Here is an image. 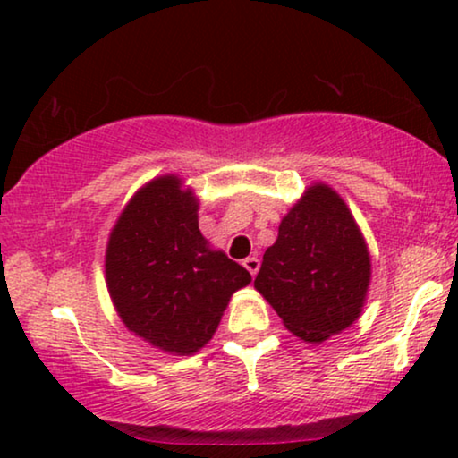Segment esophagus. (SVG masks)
Here are the masks:
<instances>
[{
	"instance_id": "esophagus-1",
	"label": "esophagus",
	"mask_w": 458,
	"mask_h": 458,
	"mask_svg": "<svg viewBox=\"0 0 458 458\" xmlns=\"http://www.w3.org/2000/svg\"><path fill=\"white\" fill-rule=\"evenodd\" d=\"M242 265H243V267H246V268H248V271H250V275H252V277H254V275H256V273H259V268H260V260H259V259H256V256H248V259H246V260H243V262H242Z\"/></svg>"
}]
</instances>
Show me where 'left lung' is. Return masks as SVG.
Here are the masks:
<instances>
[{"label":"left lung","mask_w":458,"mask_h":458,"mask_svg":"<svg viewBox=\"0 0 458 458\" xmlns=\"http://www.w3.org/2000/svg\"><path fill=\"white\" fill-rule=\"evenodd\" d=\"M369 279L371 259L348 206L312 185L281 221L254 287L293 335L323 342L359 318Z\"/></svg>","instance_id":"obj_1"}]
</instances>
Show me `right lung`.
Listing matches in <instances>:
<instances>
[{"instance_id":"right-lung-1","label":"right lung","mask_w":458,"mask_h":458,"mask_svg":"<svg viewBox=\"0 0 458 458\" xmlns=\"http://www.w3.org/2000/svg\"><path fill=\"white\" fill-rule=\"evenodd\" d=\"M250 281L242 265L210 250L196 198L173 174L135 193L106 250V284L123 323L173 354L198 352Z\"/></svg>"}]
</instances>
